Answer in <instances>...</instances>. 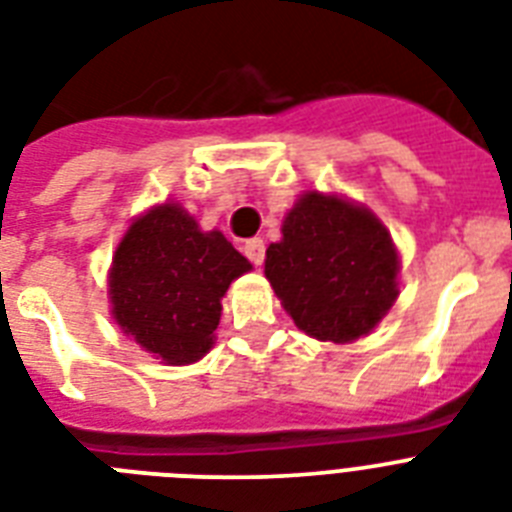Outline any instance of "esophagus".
<instances>
[{
	"label": "esophagus",
	"instance_id": "1",
	"mask_svg": "<svg viewBox=\"0 0 512 512\" xmlns=\"http://www.w3.org/2000/svg\"><path fill=\"white\" fill-rule=\"evenodd\" d=\"M243 251H246V256H248V259H251V264H256V266L264 264L266 246H264V240H261V238H251V240H248Z\"/></svg>",
	"mask_w": 512,
	"mask_h": 512
}]
</instances>
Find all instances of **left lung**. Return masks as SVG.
<instances>
[{"label": "left lung", "mask_w": 512, "mask_h": 512, "mask_svg": "<svg viewBox=\"0 0 512 512\" xmlns=\"http://www.w3.org/2000/svg\"><path fill=\"white\" fill-rule=\"evenodd\" d=\"M398 248L366 206L303 193L266 248L264 274L295 327L322 342L369 335L398 298Z\"/></svg>", "instance_id": "8db88e82"}]
</instances>
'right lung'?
<instances>
[{"label": "right lung", "instance_id": "obj_1", "mask_svg": "<svg viewBox=\"0 0 512 512\" xmlns=\"http://www.w3.org/2000/svg\"><path fill=\"white\" fill-rule=\"evenodd\" d=\"M248 269L222 232H204L180 204H159L135 219L114 251V322L164 363H193L214 345L222 298Z\"/></svg>", "mask_w": 512, "mask_h": 512}]
</instances>
